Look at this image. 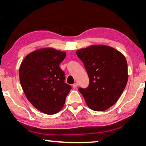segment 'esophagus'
<instances>
[{
	"label": "esophagus",
	"mask_w": 146,
	"mask_h": 146,
	"mask_svg": "<svg viewBox=\"0 0 146 146\" xmlns=\"http://www.w3.org/2000/svg\"><path fill=\"white\" fill-rule=\"evenodd\" d=\"M77 86H78V84L76 83V82L74 83L73 84V88H75V89L77 88Z\"/></svg>",
	"instance_id": "34e87169"
}]
</instances>
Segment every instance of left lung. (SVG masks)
<instances>
[{
  "mask_svg": "<svg viewBox=\"0 0 146 146\" xmlns=\"http://www.w3.org/2000/svg\"><path fill=\"white\" fill-rule=\"evenodd\" d=\"M90 79L86 88L78 91L88 107L102 111L114 105L127 82V64L125 56L111 47L91 46L76 51Z\"/></svg>",
  "mask_w": 146,
  "mask_h": 146,
  "instance_id": "1",
  "label": "left lung"
}]
</instances>
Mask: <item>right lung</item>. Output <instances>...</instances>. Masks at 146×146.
I'll return each mask as SVG.
<instances>
[{
  "label": "right lung",
  "instance_id": "add662e5",
  "mask_svg": "<svg viewBox=\"0 0 146 146\" xmlns=\"http://www.w3.org/2000/svg\"><path fill=\"white\" fill-rule=\"evenodd\" d=\"M66 55L53 48L38 49L27 55L20 67V82L27 98L45 114L58 113L71 89L59 67Z\"/></svg>",
  "mask_w": 146,
  "mask_h": 146
}]
</instances>
